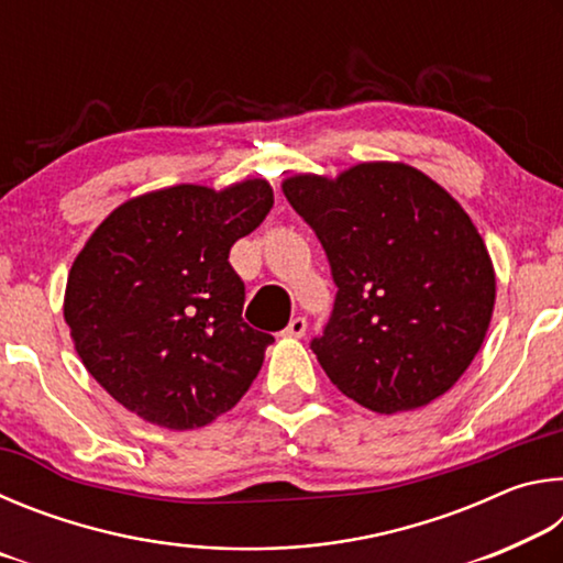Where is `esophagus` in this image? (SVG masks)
Masks as SVG:
<instances>
[{"mask_svg":"<svg viewBox=\"0 0 563 563\" xmlns=\"http://www.w3.org/2000/svg\"><path fill=\"white\" fill-rule=\"evenodd\" d=\"M305 330H308V320H305V318H292L288 322V328H285V335H288V338H302Z\"/></svg>","mask_w":563,"mask_h":563,"instance_id":"34e87169","label":"esophagus"}]
</instances>
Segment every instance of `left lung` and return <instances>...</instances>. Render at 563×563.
Masks as SVG:
<instances>
[{
  "mask_svg": "<svg viewBox=\"0 0 563 563\" xmlns=\"http://www.w3.org/2000/svg\"><path fill=\"white\" fill-rule=\"evenodd\" d=\"M338 285L310 347L342 395L379 415L442 397L487 335L497 280L464 208L422 170L357 164L283 180Z\"/></svg>",
  "mask_w": 563,
  "mask_h": 563,
  "instance_id": "obj_1",
  "label": "left lung"
}]
</instances>
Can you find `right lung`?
I'll return each instance as SVG.
<instances>
[{
	"label": "right lung",
	"instance_id": "1",
	"mask_svg": "<svg viewBox=\"0 0 563 563\" xmlns=\"http://www.w3.org/2000/svg\"><path fill=\"white\" fill-rule=\"evenodd\" d=\"M271 208L263 178L161 188L119 206L76 255L64 320L84 367L129 412L196 430L258 377L273 335L243 320L228 253Z\"/></svg>",
	"mask_w": 563,
	"mask_h": 563
}]
</instances>
